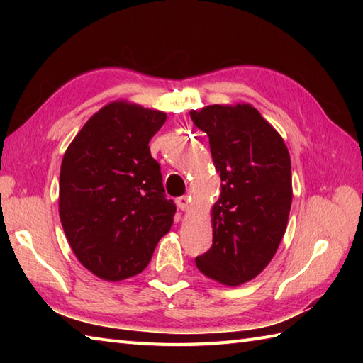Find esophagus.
Instances as JSON below:
<instances>
[{
    "instance_id": "1",
    "label": "esophagus",
    "mask_w": 363,
    "mask_h": 363,
    "mask_svg": "<svg viewBox=\"0 0 363 363\" xmlns=\"http://www.w3.org/2000/svg\"><path fill=\"white\" fill-rule=\"evenodd\" d=\"M176 204H177V207H179L182 212H187L189 207H190V196L189 195L179 196V198L176 199Z\"/></svg>"
}]
</instances>
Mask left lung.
Listing matches in <instances>:
<instances>
[{
  "label": "left lung",
  "mask_w": 363,
  "mask_h": 363,
  "mask_svg": "<svg viewBox=\"0 0 363 363\" xmlns=\"http://www.w3.org/2000/svg\"><path fill=\"white\" fill-rule=\"evenodd\" d=\"M209 137L221 195L212 209L213 242L195 259L199 272L225 285L251 281L277 251L291 206V165L282 137L250 104L191 111Z\"/></svg>",
  "instance_id": "left-lung-1"
}]
</instances>
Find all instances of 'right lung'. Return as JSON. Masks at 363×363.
Returning <instances> with one entry per match:
<instances>
[{
	"mask_svg": "<svg viewBox=\"0 0 363 363\" xmlns=\"http://www.w3.org/2000/svg\"><path fill=\"white\" fill-rule=\"evenodd\" d=\"M165 120L160 111L115 101L98 111L65 151L60 223L76 257L101 279L142 273L173 225L176 206L148 146Z\"/></svg>",
	"mask_w": 363,
	"mask_h": 363,
	"instance_id": "add662e5",
	"label": "right lung"
}]
</instances>
